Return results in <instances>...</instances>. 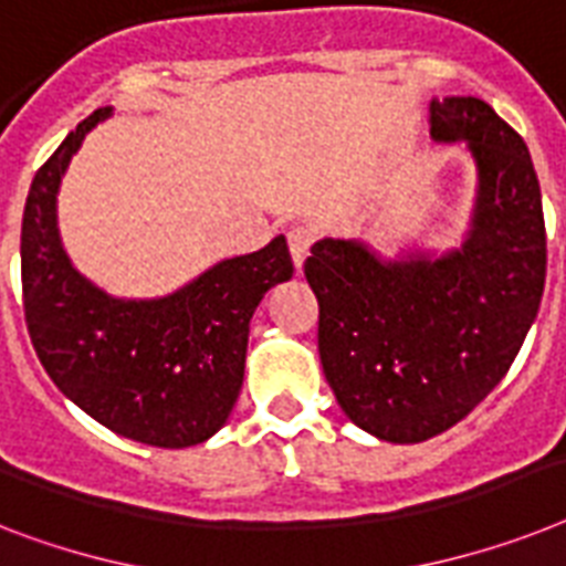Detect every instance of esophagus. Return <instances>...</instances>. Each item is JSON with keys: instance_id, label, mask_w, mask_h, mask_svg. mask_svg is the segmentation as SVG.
Segmentation results:
<instances>
[{"instance_id": "esophagus-1", "label": "esophagus", "mask_w": 566, "mask_h": 566, "mask_svg": "<svg viewBox=\"0 0 566 566\" xmlns=\"http://www.w3.org/2000/svg\"><path fill=\"white\" fill-rule=\"evenodd\" d=\"M312 242H315V228L312 226H294L289 231V251H292V260L297 269H303V263H306Z\"/></svg>"}]
</instances>
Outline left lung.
<instances>
[{"mask_svg":"<svg viewBox=\"0 0 566 566\" xmlns=\"http://www.w3.org/2000/svg\"><path fill=\"white\" fill-rule=\"evenodd\" d=\"M431 138L460 144L474 196L460 242L317 240L303 265L317 353L340 410L376 440L413 446L469 417L515 361L546 277L541 188L524 138L480 97L431 104Z\"/></svg>","mask_w":566,"mask_h":566,"instance_id":"1","label":"left lung"}]
</instances>
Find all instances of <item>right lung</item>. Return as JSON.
<instances>
[{"mask_svg": "<svg viewBox=\"0 0 566 566\" xmlns=\"http://www.w3.org/2000/svg\"><path fill=\"white\" fill-rule=\"evenodd\" d=\"M101 106L36 170L22 213V297L31 344L51 381L126 440L190 448L228 422L245 376L254 310L292 280L286 237L219 260L161 297H115L72 263L60 237L57 193Z\"/></svg>", "mask_w": 566, "mask_h": 566, "instance_id": "1", "label": "right lung"}]
</instances>
